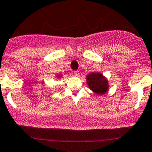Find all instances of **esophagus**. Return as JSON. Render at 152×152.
Returning <instances> with one entry per match:
<instances>
[{"label": "esophagus", "mask_w": 152, "mask_h": 152, "mask_svg": "<svg viewBox=\"0 0 152 152\" xmlns=\"http://www.w3.org/2000/svg\"><path fill=\"white\" fill-rule=\"evenodd\" d=\"M79 73H79V71H73V74H74L75 76H79Z\"/></svg>", "instance_id": "obj_1"}]
</instances>
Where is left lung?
Instances as JSON below:
<instances>
[{"label":"left lung","mask_w":152,"mask_h":152,"mask_svg":"<svg viewBox=\"0 0 152 152\" xmlns=\"http://www.w3.org/2000/svg\"><path fill=\"white\" fill-rule=\"evenodd\" d=\"M87 81L89 88L98 95H103L108 90V81L101 73H89L87 76Z\"/></svg>","instance_id":"obj_1"}]
</instances>
